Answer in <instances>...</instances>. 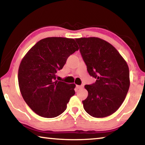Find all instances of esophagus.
Returning a JSON list of instances; mask_svg holds the SVG:
<instances>
[{
	"instance_id": "obj_1",
	"label": "esophagus",
	"mask_w": 145,
	"mask_h": 145,
	"mask_svg": "<svg viewBox=\"0 0 145 145\" xmlns=\"http://www.w3.org/2000/svg\"><path fill=\"white\" fill-rule=\"evenodd\" d=\"M76 88H77V89H81V88H83V86H82V85H81V86L77 85V86H76Z\"/></svg>"
}]
</instances>
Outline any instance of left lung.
<instances>
[{"mask_svg": "<svg viewBox=\"0 0 145 145\" xmlns=\"http://www.w3.org/2000/svg\"><path fill=\"white\" fill-rule=\"evenodd\" d=\"M90 76L96 82L85 85L88 96L83 100L86 111L93 117L104 118L116 112L130 86L127 63L111 44L99 38L75 39Z\"/></svg>", "mask_w": 145, "mask_h": 145, "instance_id": "1", "label": "left lung"}]
</instances>
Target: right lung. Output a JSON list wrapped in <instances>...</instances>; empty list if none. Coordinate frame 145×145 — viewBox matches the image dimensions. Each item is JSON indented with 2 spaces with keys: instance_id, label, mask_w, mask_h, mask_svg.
<instances>
[{
  "instance_id": "obj_1",
  "label": "right lung",
  "mask_w": 145,
  "mask_h": 145,
  "mask_svg": "<svg viewBox=\"0 0 145 145\" xmlns=\"http://www.w3.org/2000/svg\"><path fill=\"white\" fill-rule=\"evenodd\" d=\"M78 50L74 39L50 37L36 43L20 65L18 78L26 104L39 116L54 118L65 111L75 84L56 80V73Z\"/></svg>"
}]
</instances>
